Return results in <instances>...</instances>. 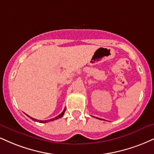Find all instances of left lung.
Wrapping results in <instances>:
<instances>
[{
	"label": "left lung",
	"mask_w": 154,
	"mask_h": 154,
	"mask_svg": "<svg viewBox=\"0 0 154 154\" xmlns=\"http://www.w3.org/2000/svg\"><path fill=\"white\" fill-rule=\"evenodd\" d=\"M98 119H100V118H98Z\"/></svg>",
	"instance_id": "obj_1"
}]
</instances>
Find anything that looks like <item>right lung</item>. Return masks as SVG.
Instances as JSON below:
<instances>
[{
  "mask_svg": "<svg viewBox=\"0 0 154 154\" xmlns=\"http://www.w3.org/2000/svg\"><path fill=\"white\" fill-rule=\"evenodd\" d=\"M65 108H64V110H63V112H62V113L61 114H59L58 116H57V117H55V118H52V119H50V120H36V119H34V118H31V117H30V116H29L27 115V116L28 117H29L31 118V120H34V121H36V122H38V123H47V122H49V121H53V120H57V119H59V118H62L63 116H64V112H65Z\"/></svg>",
  "mask_w": 154,
  "mask_h": 154,
  "instance_id": "obj_1",
  "label": "right lung"
}]
</instances>
